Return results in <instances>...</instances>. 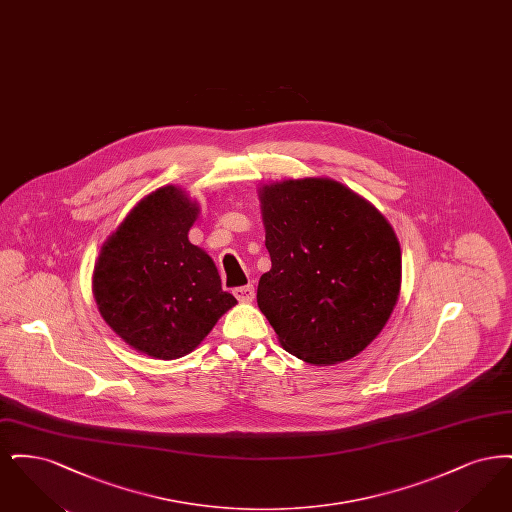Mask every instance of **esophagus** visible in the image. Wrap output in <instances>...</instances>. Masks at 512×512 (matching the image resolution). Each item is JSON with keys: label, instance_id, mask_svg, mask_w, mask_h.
Returning a JSON list of instances; mask_svg holds the SVG:
<instances>
[{"label": "esophagus", "instance_id": "obj_1", "mask_svg": "<svg viewBox=\"0 0 512 512\" xmlns=\"http://www.w3.org/2000/svg\"><path fill=\"white\" fill-rule=\"evenodd\" d=\"M234 295H236L238 301H242V303H251L253 297H255V288H253L251 284H247V286H242V288H236Z\"/></svg>", "mask_w": 512, "mask_h": 512}]
</instances>
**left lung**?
<instances>
[{"label":"left lung","mask_w":512,"mask_h":512,"mask_svg":"<svg viewBox=\"0 0 512 512\" xmlns=\"http://www.w3.org/2000/svg\"><path fill=\"white\" fill-rule=\"evenodd\" d=\"M259 199L272 263L257 288L261 313L297 359H353L399 299L401 247L390 222L332 178L267 184Z\"/></svg>","instance_id":"left-lung-1"}]
</instances>
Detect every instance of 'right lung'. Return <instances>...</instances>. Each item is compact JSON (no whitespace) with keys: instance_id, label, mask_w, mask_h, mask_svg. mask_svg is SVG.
<instances>
[{"instance_id":"obj_1","label":"right lung","mask_w":512,"mask_h":512,"mask_svg":"<svg viewBox=\"0 0 512 512\" xmlns=\"http://www.w3.org/2000/svg\"><path fill=\"white\" fill-rule=\"evenodd\" d=\"M199 207L180 188L146 195L99 251L94 297L130 347L171 361L192 353L238 301L213 259L190 244Z\"/></svg>"}]
</instances>
